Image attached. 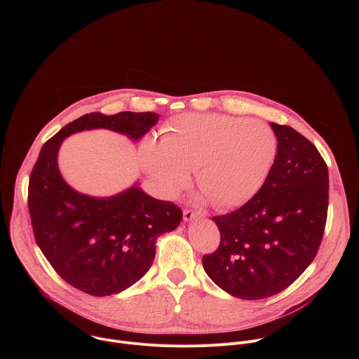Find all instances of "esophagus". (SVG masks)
<instances>
[{"label": "esophagus", "mask_w": 359, "mask_h": 359, "mask_svg": "<svg viewBox=\"0 0 359 359\" xmlns=\"http://www.w3.org/2000/svg\"><path fill=\"white\" fill-rule=\"evenodd\" d=\"M194 217H204V213L200 212V210H191V209H186V210L183 212V219H184L186 222H190V220L194 219Z\"/></svg>", "instance_id": "34e87169"}]
</instances>
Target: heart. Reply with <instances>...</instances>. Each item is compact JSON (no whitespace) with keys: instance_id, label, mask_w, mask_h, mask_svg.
I'll use <instances>...</instances> for the list:
<instances>
[{"instance_id":"b5f03b06","label":"heart","mask_w":359,"mask_h":359,"mask_svg":"<svg viewBox=\"0 0 359 359\" xmlns=\"http://www.w3.org/2000/svg\"><path fill=\"white\" fill-rule=\"evenodd\" d=\"M277 149L274 130L262 121L186 114L165 126L161 143H144L140 158L165 197L183 190L196 170L198 189L215 206L231 209L259 193Z\"/></svg>"}]
</instances>
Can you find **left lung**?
Masks as SVG:
<instances>
[{
	"instance_id": "1",
	"label": "left lung",
	"mask_w": 359,
	"mask_h": 359,
	"mask_svg": "<svg viewBox=\"0 0 359 359\" xmlns=\"http://www.w3.org/2000/svg\"><path fill=\"white\" fill-rule=\"evenodd\" d=\"M274 166L252 198L215 216L220 244L203 269L226 292L262 299L291 285L318 252L328 212V168L318 149L287 125L271 122Z\"/></svg>"
}]
</instances>
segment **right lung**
<instances>
[{
    "mask_svg": "<svg viewBox=\"0 0 359 359\" xmlns=\"http://www.w3.org/2000/svg\"><path fill=\"white\" fill-rule=\"evenodd\" d=\"M158 119L153 112L86 114L46 140L32 168L28 209L35 241L53 269L86 294L107 297L139 281L155 259L156 238L175 230L183 213L137 186L107 198L75 191L60 173V146L75 132L97 128L137 140Z\"/></svg>",
    "mask_w": 359,
    "mask_h": 359,
    "instance_id": "obj_1",
    "label": "right lung"
}]
</instances>
